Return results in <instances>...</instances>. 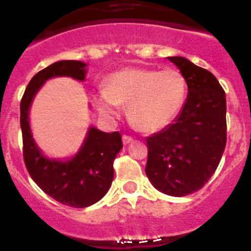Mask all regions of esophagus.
<instances>
[{
    "mask_svg": "<svg viewBox=\"0 0 251 251\" xmlns=\"http://www.w3.org/2000/svg\"><path fill=\"white\" fill-rule=\"evenodd\" d=\"M122 141H123V145L124 146H127V145H129V143H132L133 138H132V137L126 136V134H124V136L122 137Z\"/></svg>",
    "mask_w": 251,
    "mask_h": 251,
    "instance_id": "obj_1",
    "label": "esophagus"
}]
</instances>
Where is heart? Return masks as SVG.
I'll return each mask as SVG.
<instances>
[{"label":"heart","mask_w":251,"mask_h":251,"mask_svg":"<svg viewBox=\"0 0 251 251\" xmlns=\"http://www.w3.org/2000/svg\"><path fill=\"white\" fill-rule=\"evenodd\" d=\"M185 77L175 69L126 68L106 77L103 92L93 95L95 108L105 118L121 113L128 104L130 123L142 132H158L177 117L186 99Z\"/></svg>","instance_id":"1"}]
</instances>
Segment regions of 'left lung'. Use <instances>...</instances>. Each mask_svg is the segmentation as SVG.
<instances>
[{"instance_id": "1", "label": "left lung", "mask_w": 251, "mask_h": 251, "mask_svg": "<svg viewBox=\"0 0 251 251\" xmlns=\"http://www.w3.org/2000/svg\"><path fill=\"white\" fill-rule=\"evenodd\" d=\"M185 77L187 99L174 123L147 138L146 175L158 191L182 197L215 174L226 146V98L216 77L182 56L167 57Z\"/></svg>"}]
</instances>
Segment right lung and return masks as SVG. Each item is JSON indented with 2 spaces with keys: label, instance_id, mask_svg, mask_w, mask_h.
<instances>
[{
  "label": "right lung",
  "instance_id": "right-lung-1",
  "mask_svg": "<svg viewBox=\"0 0 251 251\" xmlns=\"http://www.w3.org/2000/svg\"><path fill=\"white\" fill-rule=\"evenodd\" d=\"M86 66L77 60H61L51 64L31 79L20 104L24 159L31 178L54 200L76 208L98 202L110 188L114 177L113 162L123 148L121 134L101 132L90 126L74 156L64 159L51 158L40 150L32 136L30 108L49 79L69 76L84 81Z\"/></svg>",
  "mask_w": 251,
  "mask_h": 251
}]
</instances>
